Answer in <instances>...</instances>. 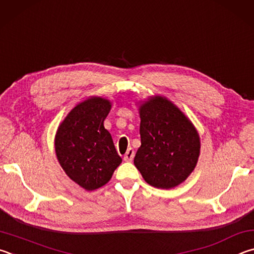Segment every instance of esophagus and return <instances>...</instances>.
I'll list each match as a JSON object with an SVG mask.
<instances>
[{
  "instance_id": "esophagus-1",
  "label": "esophagus",
  "mask_w": 254,
  "mask_h": 254,
  "mask_svg": "<svg viewBox=\"0 0 254 254\" xmlns=\"http://www.w3.org/2000/svg\"><path fill=\"white\" fill-rule=\"evenodd\" d=\"M134 156H135L134 149H132V148H128L126 154L124 155V161H125V162H131L132 158H134Z\"/></svg>"
}]
</instances>
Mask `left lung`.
Wrapping results in <instances>:
<instances>
[{
	"mask_svg": "<svg viewBox=\"0 0 254 254\" xmlns=\"http://www.w3.org/2000/svg\"><path fill=\"white\" fill-rule=\"evenodd\" d=\"M140 147L134 164L143 179L168 190L188 179L196 166L199 136L183 111L165 97L154 96L139 106Z\"/></svg>",
	"mask_w": 254,
	"mask_h": 254,
	"instance_id": "left-lung-1",
	"label": "left lung"
}]
</instances>
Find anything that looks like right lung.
Returning <instances> with one entry per match:
<instances>
[{
    "label": "right lung",
    "instance_id": "right-lung-1",
    "mask_svg": "<svg viewBox=\"0 0 254 254\" xmlns=\"http://www.w3.org/2000/svg\"><path fill=\"white\" fill-rule=\"evenodd\" d=\"M111 102L89 97L71 109L58 128L55 148L65 174L87 190L108 183L122 163L104 122Z\"/></svg>",
    "mask_w": 254,
    "mask_h": 254
}]
</instances>
